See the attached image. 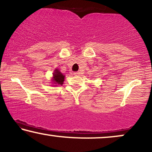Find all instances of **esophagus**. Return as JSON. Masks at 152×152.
Here are the masks:
<instances>
[{
  "instance_id": "34e87169",
  "label": "esophagus",
  "mask_w": 152,
  "mask_h": 152,
  "mask_svg": "<svg viewBox=\"0 0 152 152\" xmlns=\"http://www.w3.org/2000/svg\"><path fill=\"white\" fill-rule=\"evenodd\" d=\"M80 74H81V72H75V73H74V76H80Z\"/></svg>"
}]
</instances>
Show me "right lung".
Returning <instances> with one entry per match:
<instances>
[{"label":"right lung","mask_w":152,"mask_h":152,"mask_svg":"<svg viewBox=\"0 0 152 152\" xmlns=\"http://www.w3.org/2000/svg\"><path fill=\"white\" fill-rule=\"evenodd\" d=\"M65 76L61 73L58 69H55L53 73V77H52V83L54 84V86H62L64 81Z\"/></svg>","instance_id":"right-lung-1"}]
</instances>
